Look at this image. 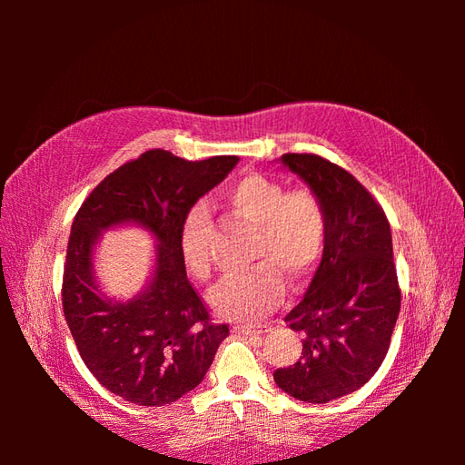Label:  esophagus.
Segmentation results:
<instances>
[{
    "label": "esophagus",
    "mask_w": 465,
    "mask_h": 465,
    "mask_svg": "<svg viewBox=\"0 0 465 465\" xmlns=\"http://www.w3.org/2000/svg\"><path fill=\"white\" fill-rule=\"evenodd\" d=\"M232 330L238 333H244V335H256V333L270 331V326H246V323H234Z\"/></svg>",
    "instance_id": "1"
}]
</instances>
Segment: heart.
<instances>
[{
  "mask_svg": "<svg viewBox=\"0 0 465 465\" xmlns=\"http://www.w3.org/2000/svg\"><path fill=\"white\" fill-rule=\"evenodd\" d=\"M236 217L256 224L252 260L242 273H231L211 289L213 311L229 320H256L283 299L285 277L301 285L312 275L326 246V211L312 190H289L262 174L236 180L223 193ZM211 224L203 207H193L182 224L180 250L186 270L207 279L213 270L209 246Z\"/></svg>",
  "mask_w": 465,
  "mask_h": 465,
  "instance_id": "b5f03b06",
  "label": "heart"
}]
</instances>
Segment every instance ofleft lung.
I'll return each mask as SVG.
<instances>
[{"instance_id":"obj_1","label":"left lung","mask_w":465,"mask_h":465,"mask_svg":"<svg viewBox=\"0 0 465 465\" xmlns=\"http://www.w3.org/2000/svg\"><path fill=\"white\" fill-rule=\"evenodd\" d=\"M326 211V246L304 299L285 316L302 355L273 372L275 384L308 403L359 390L382 364L401 291L384 209L345 168L312 153L281 157Z\"/></svg>"}]
</instances>
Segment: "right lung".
Returning <instances> with one entry per match:
<instances>
[{
  "mask_svg": "<svg viewBox=\"0 0 465 465\" xmlns=\"http://www.w3.org/2000/svg\"><path fill=\"white\" fill-rule=\"evenodd\" d=\"M236 163L234 154L186 161L151 149L108 174L77 211L64 267V316L87 369L125 401H176L202 382L229 335L188 281L180 234L193 203ZM124 222L155 236L158 263L146 291L120 303L97 289L92 248L103 230Z\"/></svg>",
  "mask_w": 465,
  "mask_h": 465,
  "instance_id": "1",
  "label": "right lung"
}]
</instances>
